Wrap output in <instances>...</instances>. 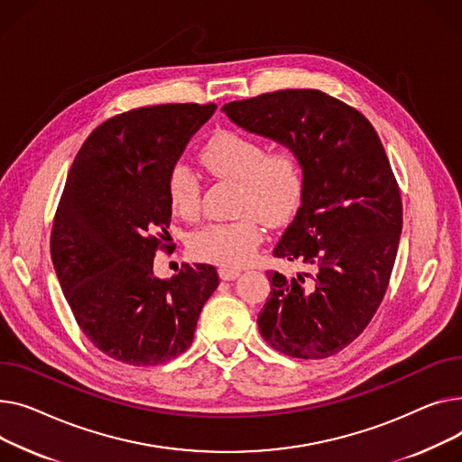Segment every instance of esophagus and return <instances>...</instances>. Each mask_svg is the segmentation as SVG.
Masks as SVG:
<instances>
[{
  "instance_id": "esophagus-1",
  "label": "esophagus",
  "mask_w": 462,
  "mask_h": 462,
  "mask_svg": "<svg viewBox=\"0 0 462 462\" xmlns=\"http://www.w3.org/2000/svg\"><path fill=\"white\" fill-rule=\"evenodd\" d=\"M218 274H220V278H222V280H226V282H231V280H236V278L240 276V270H236V268H227V266H222V268L218 270Z\"/></svg>"
}]
</instances>
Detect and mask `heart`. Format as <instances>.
<instances>
[{
    "mask_svg": "<svg viewBox=\"0 0 462 462\" xmlns=\"http://www.w3.org/2000/svg\"><path fill=\"white\" fill-rule=\"evenodd\" d=\"M201 160L207 170L238 182L235 208L242 216L210 224L189 238V252L199 261L242 266L250 263L263 240V224L280 226L300 207L304 194V162L294 143L266 149L257 135L218 130L205 143ZM166 194L175 216L194 222L201 212L199 177L182 162L170 170Z\"/></svg>",
    "mask_w": 462,
    "mask_h": 462,
    "instance_id": "obj_1",
    "label": "heart"
}]
</instances>
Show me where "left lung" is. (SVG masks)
Here are the masks:
<instances>
[{
  "label": "left lung",
  "mask_w": 462,
  "mask_h": 462,
  "mask_svg": "<svg viewBox=\"0 0 462 462\" xmlns=\"http://www.w3.org/2000/svg\"><path fill=\"white\" fill-rule=\"evenodd\" d=\"M224 112L248 132L294 143L304 162L302 205L273 254L306 273L268 270L259 332L292 358L334 356L365 330L397 257L402 201L381 138L356 107L319 89L264 93Z\"/></svg>",
  "instance_id": "obj_1"
}]
</instances>
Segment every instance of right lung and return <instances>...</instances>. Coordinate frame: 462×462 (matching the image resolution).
Wrapping results in <instances>:
<instances>
[{
    "instance_id": "right-lung-1",
    "label": "right lung",
    "mask_w": 462,
    "mask_h": 462,
    "mask_svg": "<svg viewBox=\"0 0 462 462\" xmlns=\"http://www.w3.org/2000/svg\"><path fill=\"white\" fill-rule=\"evenodd\" d=\"M216 104H162L114 116L78 151L50 235L51 263L79 330L128 365L166 364L192 345L218 287L210 264L182 263L158 280L171 250L170 170Z\"/></svg>"
}]
</instances>
